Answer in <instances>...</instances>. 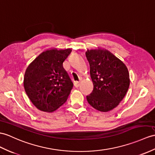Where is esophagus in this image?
I'll list each match as a JSON object with an SVG mask.
<instances>
[{
  "label": "esophagus",
  "instance_id": "esophagus-1",
  "mask_svg": "<svg viewBox=\"0 0 155 155\" xmlns=\"http://www.w3.org/2000/svg\"><path fill=\"white\" fill-rule=\"evenodd\" d=\"M80 81H77V82H75V84H74V87L75 88H78L79 86H80Z\"/></svg>",
  "mask_w": 155,
  "mask_h": 155
}]
</instances>
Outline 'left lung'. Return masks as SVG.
<instances>
[{"mask_svg": "<svg viewBox=\"0 0 155 155\" xmlns=\"http://www.w3.org/2000/svg\"><path fill=\"white\" fill-rule=\"evenodd\" d=\"M90 66L93 90L87 100L96 110L108 112L118 106L129 89L127 68L121 60L105 48L88 49L85 52Z\"/></svg>", "mask_w": 155, "mask_h": 155, "instance_id": "left-lung-1", "label": "left lung"}]
</instances>
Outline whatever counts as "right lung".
<instances>
[{
  "mask_svg": "<svg viewBox=\"0 0 155 155\" xmlns=\"http://www.w3.org/2000/svg\"><path fill=\"white\" fill-rule=\"evenodd\" d=\"M71 51L68 48H52L39 54L29 64L24 74L25 91L39 110L53 112L64 104L73 83L63 68Z\"/></svg>",
  "mask_w": 155,
  "mask_h": 155,
  "instance_id": "right-lung-1",
  "label": "right lung"
}]
</instances>
